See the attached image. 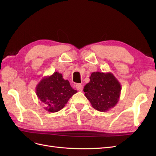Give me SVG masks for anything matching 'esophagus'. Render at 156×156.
I'll return each instance as SVG.
<instances>
[{
    "mask_svg": "<svg viewBox=\"0 0 156 156\" xmlns=\"http://www.w3.org/2000/svg\"><path fill=\"white\" fill-rule=\"evenodd\" d=\"M75 88H77V90L79 91H82L83 90V85L81 84H77L76 85H75Z\"/></svg>",
    "mask_w": 156,
    "mask_h": 156,
    "instance_id": "obj_1",
    "label": "esophagus"
}]
</instances>
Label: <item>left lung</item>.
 <instances>
[{
  "label": "left lung",
  "mask_w": 156,
  "mask_h": 156,
  "mask_svg": "<svg viewBox=\"0 0 156 156\" xmlns=\"http://www.w3.org/2000/svg\"><path fill=\"white\" fill-rule=\"evenodd\" d=\"M121 84L111 72H92L90 82L84 87V96L95 109L106 112L119 101Z\"/></svg>",
  "instance_id": "obj_1"
}]
</instances>
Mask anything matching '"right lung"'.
Wrapping results in <instances>:
<instances>
[{
	"instance_id": "obj_1",
	"label": "right lung",
	"mask_w": 156,
	"mask_h": 156,
	"mask_svg": "<svg viewBox=\"0 0 156 156\" xmlns=\"http://www.w3.org/2000/svg\"><path fill=\"white\" fill-rule=\"evenodd\" d=\"M77 91L70 86L68 80L62 75L55 72L50 76H45L37 84L36 94L44 103L48 112H56L62 109L69 98Z\"/></svg>"
}]
</instances>
